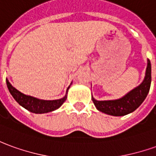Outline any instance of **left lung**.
<instances>
[{
	"instance_id": "left-lung-1",
	"label": "left lung",
	"mask_w": 156,
	"mask_h": 156,
	"mask_svg": "<svg viewBox=\"0 0 156 156\" xmlns=\"http://www.w3.org/2000/svg\"><path fill=\"white\" fill-rule=\"evenodd\" d=\"M151 83V64L147 61V68L144 81L138 87L131 90L123 97L112 101H96L92 100L98 111L111 116H121L134 112L142 104L149 93Z\"/></svg>"
}]
</instances>
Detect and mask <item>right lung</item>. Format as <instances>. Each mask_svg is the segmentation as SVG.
I'll return each mask as SVG.
<instances>
[{"instance_id":"obj_1","label":"right lung","mask_w":156,"mask_h":156,"mask_svg":"<svg viewBox=\"0 0 156 156\" xmlns=\"http://www.w3.org/2000/svg\"><path fill=\"white\" fill-rule=\"evenodd\" d=\"M6 85L8 88V90L14 98V100L17 101L18 104L22 105L23 108L28 110L30 112L36 113V114H42V113H47L55 111L58 109L67 100V94L68 89L67 88L66 95L59 99V100H54V101H44V100H40L35 97L27 95L21 93L17 89H15L8 81V79H6Z\"/></svg>"}]
</instances>
